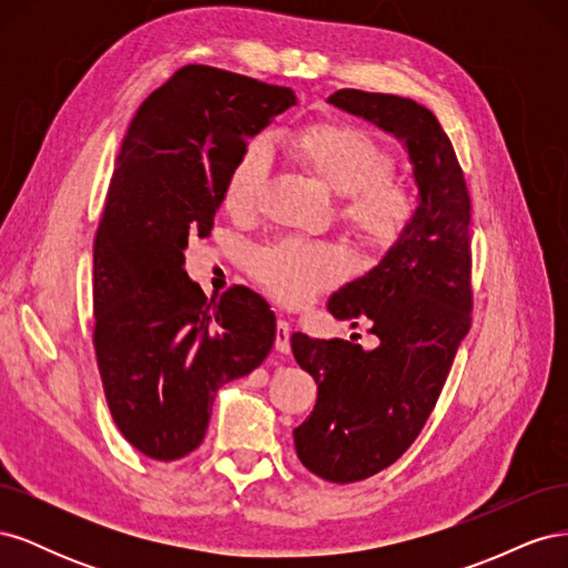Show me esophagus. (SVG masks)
<instances>
[{
    "instance_id": "34e87169",
    "label": "esophagus",
    "mask_w": 568,
    "mask_h": 568,
    "mask_svg": "<svg viewBox=\"0 0 568 568\" xmlns=\"http://www.w3.org/2000/svg\"><path fill=\"white\" fill-rule=\"evenodd\" d=\"M274 348L280 353L291 351V324L286 320H277V332H274Z\"/></svg>"
}]
</instances>
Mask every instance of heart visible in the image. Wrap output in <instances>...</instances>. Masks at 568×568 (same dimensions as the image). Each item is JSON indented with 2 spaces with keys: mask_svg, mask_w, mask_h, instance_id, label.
I'll list each match as a JSON object with an SVG mask.
<instances>
[{
  "mask_svg": "<svg viewBox=\"0 0 568 568\" xmlns=\"http://www.w3.org/2000/svg\"><path fill=\"white\" fill-rule=\"evenodd\" d=\"M286 144L329 192L343 196L341 213L367 246L388 248L405 234L415 217V196L390 175V153L369 132L346 123H320L291 134ZM270 170V140L253 136L227 175V209L248 213L263 194ZM346 270V251L303 239H280L253 255L255 280L288 305L307 303Z\"/></svg>",
  "mask_w": 568,
  "mask_h": 568,
  "instance_id": "heart-1",
  "label": "heart"
}]
</instances>
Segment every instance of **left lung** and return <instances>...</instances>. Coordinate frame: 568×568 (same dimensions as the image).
Returning a JSON list of instances; mask_svg holds the SVG:
<instances>
[{
    "mask_svg": "<svg viewBox=\"0 0 568 568\" xmlns=\"http://www.w3.org/2000/svg\"><path fill=\"white\" fill-rule=\"evenodd\" d=\"M326 101L403 142L419 192L405 234L326 303L336 320H367L379 346L291 336L317 384L311 417L294 428L298 459L324 480L353 484L415 443L469 332L471 199L448 134L417 101L359 90Z\"/></svg>",
    "mask_w": 568,
    "mask_h": 568,
    "instance_id": "obj_1",
    "label": "left lung"
}]
</instances>
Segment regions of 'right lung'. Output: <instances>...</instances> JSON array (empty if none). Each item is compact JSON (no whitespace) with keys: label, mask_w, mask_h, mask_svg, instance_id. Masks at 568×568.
Listing matches in <instances>:
<instances>
[{"label":"right lung","mask_w":568,"mask_h":568,"mask_svg":"<svg viewBox=\"0 0 568 568\" xmlns=\"http://www.w3.org/2000/svg\"><path fill=\"white\" fill-rule=\"evenodd\" d=\"M291 106L288 88L184 65L120 146L94 239V351L115 426L151 459L196 450L217 388L274 343L265 298L234 286L209 303L184 251L211 234L239 151Z\"/></svg>","instance_id":"add662e5"}]
</instances>
